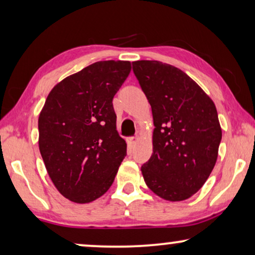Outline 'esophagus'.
Masks as SVG:
<instances>
[{
    "label": "esophagus",
    "instance_id": "34e87169",
    "mask_svg": "<svg viewBox=\"0 0 255 255\" xmlns=\"http://www.w3.org/2000/svg\"><path fill=\"white\" fill-rule=\"evenodd\" d=\"M137 140H138L137 137H128L127 139V142H128V147H130V148L133 147V146L135 145V142H137Z\"/></svg>",
    "mask_w": 255,
    "mask_h": 255
}]
</instances>
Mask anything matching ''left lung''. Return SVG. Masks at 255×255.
<instances>
[{
	"label": "left lung",
	"mask_w": 255,
	"mask_h": 255,
	"mask_svg": "<svg viewBox=\"0 0 255 255\" xmlns=\"http://www.w3.org/2000/svg\"><path fill=\"white\" fill-rule=\"evenodd\" d=\"M152 108L153 153L141 166L147 187L167 201H183L208 180L222 140L217 110L186 73L155 60L132 62Z\"/></svg>",
	"instance_id": "1"
}]
</instances>
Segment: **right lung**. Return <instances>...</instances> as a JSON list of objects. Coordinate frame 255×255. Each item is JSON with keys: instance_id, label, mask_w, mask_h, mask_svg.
Masks as SVG:
<instances>
[{"instance_id": "right-lung-1", "label": "right lung", "mask_w": 255, "mask_h": 255, "mask_svg": "<svg viewBox=\"0 0 255 255\" xmlns=\"http://www.w3.org/2000/svg\"><path fill=\"white\" fill-rule=\"evenodd\" d=\"M128 61H99L48 94L39 115V151L57 189L75 203L102 196L127 155L113 99L130 74Z\"/></svg>"}]
</instances>
